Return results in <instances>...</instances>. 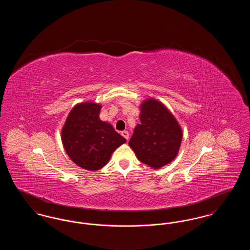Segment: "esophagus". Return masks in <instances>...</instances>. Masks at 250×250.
<instances>
[{
	"mask_svg": "<svg viewBox=\"0 0 250 250\" xmlns=\"http://www.w3.org/2000/svg\"><path fill=\"white\" fill-rule=\"evenodd\" d=\"M121 134H122V136H123L126 141H128V139H129V133H128V131H122Z\"/></svg>",
	"mask_w": 250,
	"mask_h": 250,
	"instance_id": "1",
	"label": "esophagus"
}]
</instances>
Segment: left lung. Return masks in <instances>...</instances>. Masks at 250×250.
I'll return each mask as SVG.
<instances>
[{"instance_id": "left-lung-1", "label": "left lung", "mask_w": 250, "mask_h": 250, "mask_svg": "<svg viewBox=\"0 0 250 250\" xmlns=\"http://www.w3.org/2000/svg\"><path fill=\"white\" fill-rule=\"evenodd\" d=\"M140 119L128 143L138 159L154 168L170 163L183 138L178 122L162 103L152 98L141 105Z\"/></svg>"}]
</instances>
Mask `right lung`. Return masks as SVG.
Masks as SVG:
<instances>
[{"instance_id": "obj_1", "label": "right lung", "mask_w": 250, "mask_h": 250, "mask_svg": "<svg viewBox=\"0 0 250 250\" xmlns=\"http://www.w3.org/2000/svg\"><path fill=\"white\" fill-rule=\"evenodd\" d=\"M101 106L92 102L72 108L62 129V142L72 161L88 170H97L125 143L110 124L99 119Z\"/></svg>"}]
</instances>
